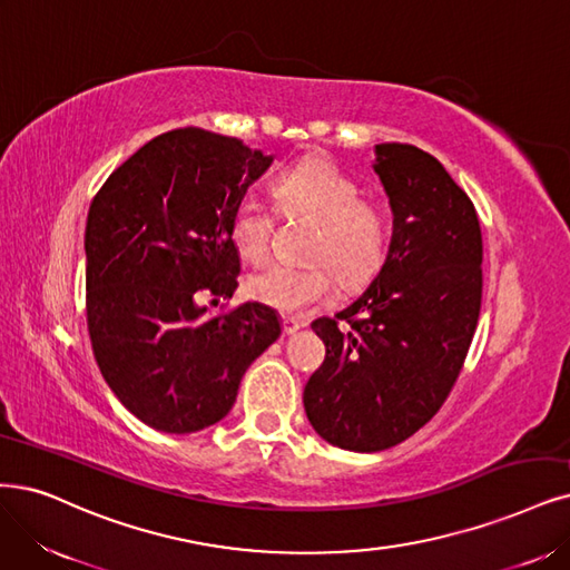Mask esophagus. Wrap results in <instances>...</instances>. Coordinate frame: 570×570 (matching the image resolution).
Listing matches in <instances>:
<instances>
[{"mask_svg": "<svg viewBox=\"0 0 570 570\" xmlns=\"http://www.w3.org/2000/svg\"><path fill=\"white\" fill-rule=\"evenodd\" d=\"M284 333L286 335H293V333H296V331H301L305 324L301 322V320H293V317H284Z\"/></svg>", "mask_w": 570, "mask_h": 570, "instance_id": "1", "label": "esophagus"}]
</instances>
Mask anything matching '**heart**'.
I'll return each mask as SVG.
<instances>
[{"mask_svg": "<svg viewBox=\"0 0 570 570\" xmlns=\"http://www.w3.org/2000/svg\"><path fill=\"white\" fill-rule=\"evenodd\" d=\"M272 189L286 214L320 220L312 258L331 262L345 286L362 284L381 265L385 218L373 204L362 202L360 185L341 166L322 157L303 159L282 171ZM229 239L246 261H263L272 239L269 208L253 197L242 199L229 216ZM330 266L267 265L248 274L246 296L284 314H301L331 298L335 274Z\"/></svg>", "mask_w": 570, "mask_h": 570, "instance_id": "1", "label": "heart"}]
</instances>
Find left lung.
I'll list each match as a JSON object with an SVG mask.
<instances>
[{
	"instance_id": "8db88e82",
	"label": "left lung",
	"mask_w": 570,
	"mask_h": 570,
	"mask_svg": "<svg viewBox=\"0 0 570 570\" xmlns=\"http://www.w3.org/2000/svg\"><path fill=\"white\" fill-rule=\"evenodd\" d=\"M392 208L385 263L368 288L314 333L326 360L303 392L328 444L375 453L415 434L446 402L481 309L474 204L439 159L406 142L373 147Z\"/></svg>"
}]
</instances>
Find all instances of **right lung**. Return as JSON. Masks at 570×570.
I'll list each match as a JSON object with an SVG mask.
<instances>
[{
    "mask_svg": "<svg viewBox=\"0 0 570 570\" xmlns=\"http://www.w3.org/2000/svg\"><path fill=\"white\" fill-rule=\"evenodd\" d=\"M269 164L237 138L187 126L145 142L91 202L83 250L94 354L115 396L153 430L216 425L246 368L282 335L267 305L220 317L202 305L239 286L229 216Z\"/></svg>",
    "mask_w": 570,
    "mask_h": 570,
    "instance_id": "1",
    "label": "right lung"
}]
</instances>
